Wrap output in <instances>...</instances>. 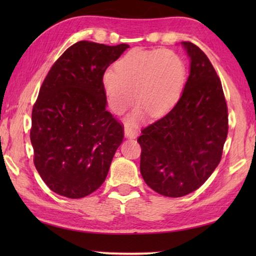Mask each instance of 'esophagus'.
Segmentation results:
<instances>
[{"label": "esophagus", "mask_w": 256, "mask_h": 256, "mask_svg": "<svg viewBox=\"0 0 256 256\" xmlns=\"http://www.w3.org/2000/svg\"><path fill=\"white\" fill-rule=\"evenodd\" d=\"M124 134L128 138H134L138 136V131L136 128H133L132 126H130V125L126 124L124 126Z\"/></svg>", "instance_id": "1"}]
</instances>
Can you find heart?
Returning <instances> with one entry per match:
<instances>
[{"label": "heart", "mask_w": 256, "mask_h": 256, "mask_svg": "<svg viewBox=\"0 0 256 256\" xmlns=\"http://www.w3.org/2000/svg\"><path fill=\"white\" fill-rule=\"evenodd\" d=\"M184 84L183 60L168 50L128 52L102 80L108 104L118 114L131 105L136 94L138 104L128 118L132 123L148 112L154 118L170 112L180 99Z\"/></svg>", "instance_id": "b5f03b06"}]
</instances>
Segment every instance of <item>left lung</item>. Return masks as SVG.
Returning <instances> with one entry per match:
<instances>
[{
	"instance_id": "8db88e82",
	"label": "left lung",
	"mask_w": 256,
	"mask_h": 256,
	"mask_svg": "<svg viewBox=\"0 0 256 256\" xmlns=\"http://www.w3.org/2000/svg\"><path fill=\"white\" fill-rule=\"evenodd\" d=\"M190 76L177 105L142 130L140 172L149 188L180 198L209 178L222 159L228 133V110L222 82L206 55L182 42Z\"/></svg>"
}]
</instances>
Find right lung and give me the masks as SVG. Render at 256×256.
Here are the masks:
<instances>
[{"label": "right lung", "instance_id": "obj_1", "mask_svg": "<svg viewBox=\"0 0 256 256\" xmlns=\"http://www.w3.org/2000/svg\"><path fill=\"white\" fill-rule=\"evenodd\" d=\"M128 44L78 42L56 60L32 108L34 164L56 194L84 198L105 182L124 128L107 112L102 76Z\"/></svg>", "mask_w": 256, "mask_h": 256}]
</instances>
